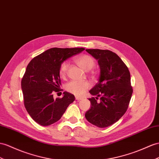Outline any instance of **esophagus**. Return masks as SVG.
I'll use <instances>...</instances> for the list:
<instances>
[{"label": "esophagus", "instance_id": "1", "mask_svg": "<svg viewBox=\"0 0 159 159\" xmlns=\"http://www.w3.org/2000/svg\"><path fill=\"white\" fill-rule=\"evenodd\" d=\"M75 99H76V100H82L83 98V97H77V96H76L75 97Z\"/></svg>", "mask_w": 159, "mask_h": 159}]
</instances>
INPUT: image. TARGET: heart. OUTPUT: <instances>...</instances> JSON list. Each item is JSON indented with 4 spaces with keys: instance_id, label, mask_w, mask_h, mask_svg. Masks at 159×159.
<instances>
[{
    "instance_id": "obj_1",
    "label": "heart",
    "mask_w": 159,
    "mask_h": 159,
    "mask_svg": "<svg viewBox=\"0 0 159 159\" xmlns=\"http://www.w3.org/2000/svg\"><path fill=\"white\" fill-rule=\"evenodd\" d=\"M75 61L79 66L84 69V70H91L95 65L94 59L88 54L79 55L76 57ZM68 69V63L67 62L65 61L61 64L59 69V74L62 78H64L66 76ZM89 87H90V84L86 80H72L66 84V91L76 96L83 95Z\"/></svg>"
}]
</instances>
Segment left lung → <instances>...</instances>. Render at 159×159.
Returning a JSON list of instances; mask_svg holds the SVG:
<instances>
[{"label":"left lung","instance_id":"8db88e82","mask_svg":"<svg viewBox=\"0 0 159 159\" xmlns=\"http://www.w3.org/2000/svg\"><path fill=\"white\" fill-rule=\"evenodd\" d=\"M86 51L98 60L100 75L98 83L89 91L95 97L89 99L91 107L85 113V117L97 127L106 128L118 121L127 111L133 93L130 73L116 53L99 49Z\"/></svg>","mask_w":159,"mask_h":159}]
</instances>
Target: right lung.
<instances>
[{
	"instance_id": "right-lung-1",
	"label": "right lung",
	"mask_w": 159,
	"mask_h": 159,
	"mask_svg": "<svg viewBox=\"0 0 159 159\" xmlns=\"http://www.w3.org/2000/svg\"><path fill=\"white\" fill-rule=\"evenodd\" d=\"M84 50L83 48H53L32 59L21 80L24 105L27 111L41 125H50L58 121L68 105L75 101L74 95L65 91L62 98L53 97L60 91L59 69L70 57Z\"/></svg>"
}]
</instances>
